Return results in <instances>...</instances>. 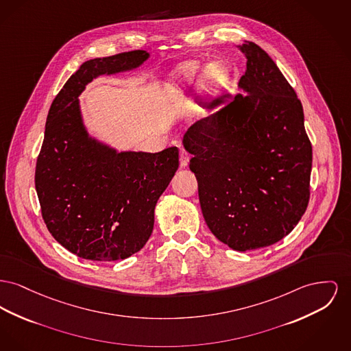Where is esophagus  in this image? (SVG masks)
Returning a JSON list of instances; mask_svg holds the SVG:
<instances>
[{
    "label": "esophagus",
    "mask_w": 351,
    "mask_h": 351,
    "mask_svg": "<svg viewBox=\"0 0 351 351\" xmlns=\"http://www.w3.org/2000/svg\"><path fill=\"white\" fill-rule=\"evenodd\" d=\"M189 158H191V155L188 154V151L184 149V148H180V165L182 167H186L188 165Z\"/></svg>",
    "instance_id": "1"
}]
</instances>
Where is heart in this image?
Listing matches in <instances>:
<instances>
[{"label":"heart","instance_id":"obj_1","mask_svg":"<svg viewBox=\"0 0 351 351\" xmlns=\"http://www.w3.org/2000/svg\"><path fill=\"white\" fill-rule=\"evenodd\" d=\"M202 81V74L199 66L189 64L186 66L183 73L173 78L165 87V102L169 107H186L189 104L191 88H193ZM226 84V77L219 69H210L208 71L204 82V88L209 94H216L223 90Z\"/></svg>","mask_w":351,"mask_h":351}]
</instances>
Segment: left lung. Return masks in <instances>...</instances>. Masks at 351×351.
Instances as JSON below:
<instances>
[{"instance_id":"1","label":"left lung","mask_w":351,"mask_h":351,"mask_svg":"<svg viewBox=\"0 0 351 351\" xmlns=\"http://www.w3.org/2000/svg\"><path fill=\"white\" fill-rule=\"evenodd\" d=\"M247 71L239 94L184 135L206 226L228 247L245 252L289 234L310 199L313 151L304 108L267 51L239 46Z\"/></svg>"}]
</instances>
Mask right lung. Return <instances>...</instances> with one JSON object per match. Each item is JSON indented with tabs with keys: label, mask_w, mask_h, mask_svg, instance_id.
I'll list each match as a JSON object with an SVG mask.
<instances>
[{
	"label": "right lung",
	"mask_w": 351,
	"mask_h": 351,
	"mask_svg": "<svg viewBox=\"0 0 351 351\" xmlns=\"http://www.w3.org/2000/svg\"><path fill=\"white\" fill-rule=\"evenodd\" d=\"M145 50L83 63L54 98L36 165L42 219L69 252L94 261L139 252L154 229L158 199L179 167V149L115 152L88 138L78 95L101 74L138 67Z\"/></svg>",
	"instance_id": "1"
}]
</instances>
